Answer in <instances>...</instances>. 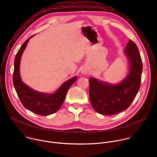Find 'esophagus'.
I'll return each instance as SVG.
<instances>
[{"label":"esophagus","mask_w":157,"mask_h":157,"mask_svg":"<svg viewBox=\"0 0 157 157\" xmlns=\"http://www.w3.org/2000/svg\"><path fill=\"white\" fill-rule=\"evenodd\" d=\"M89 70L87 68H82V70L81 71V73L82 75H87L89 73Z\"/></svg>","instance_id":"esophagus-1"}]
</instances>
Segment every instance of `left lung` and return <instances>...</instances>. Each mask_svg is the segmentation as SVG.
I'll return each instance as SVG.
<instances>
[{"label": "left lung", "instance_id": "1", "mask_svg": "<svg viewBox=\"0 0 157 157\" xmlns=\"http://www.w3.org/2000/svg\"><path fill=\"white\" fill-rule=\"evenodd\" d=\"M124 53L129 63L126 77L117 84L95 78L89 79V99L94 109L102 115H114L127 109L140 87L142 62L139 49L130 40Z\"/></svg>", "mask_w": 157, "mask_h": 157}]
</instances>
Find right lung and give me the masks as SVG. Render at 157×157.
Returning <instances> with one entry per match:
<instances>
[{
	"label": "right lung",
	"mask_w": 157,
	"mask_h": 157,
	"mask_svg": "<svg viewBox=\"0 0 157 157\" xmlns=\"http://www.w3.org/2000/svg\"><path fill=\"white\" fill-rule=\"evenodd\" d=\"M33 36L24 43L15 57L13 82L21 104L26 109L40 116H48L56 113L59 109L67 92L76 81L77 76H74L63 82L55 93L52 94L38 92L24 83L20 74V60L29 40Z\"/></svg>",
	"instance_id": "add662e5"
}]
</instances>
